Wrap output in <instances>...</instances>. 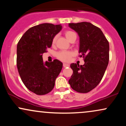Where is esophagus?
<instances>
[{
	"label": "esophagus",
	"instance_id": "obj_1",
	"mask_svg": "<svg viewBox=\"0 0 126 126\" xmlns=\"http://www.w3.org/2000/svg\"><path fill=\"white\" fill-rule=\"evenodd\" d=\"M63 67H69V64H66V63H63Z\"/></svg>",
	"mask_w": 126,
	"mask_h": 126
}]
</instances>
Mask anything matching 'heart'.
I'll list each match as a JSON object with an SVG mask.
<instances>
[{
    "mask_svg": "<svg viewBox=\"0 0 126 126\" xmlns=\"http://www.w3.org/2000/svg\"><path fill=\"white\" fill-rule=\"evenodd\" d=\"M64 35L66 37L69 41H71L73 39L76 38V35L74 32L72 31H65ZM56 39H57V36H54L53 37V40H52V43L54 44L56 43ZM73 56V53L71 51H61L57 53L56 54V57L57 58L59 59L60 60L63 62H68L70 60V58L72 56Z\"/></svg>",
    "mask_w": 126,
    "mask_h": 126,
    "instance_id": "obj_1",
    "label": "heart"
}]
</instances>
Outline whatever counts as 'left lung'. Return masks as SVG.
<instances>
[{
  "label": "left lung",
  "mask_w": 126,
  "mask_h": 126,
  "mask_svg": "<svg viewBox=\"0 0 126 126\" xmlns=\"http://www.w3.org/2000/svg\"><path fill=\"white\" fill-rule=\"evenodd\" d=\"M79 36L80 57L83 65L72 63L73 74L69 83L73 90L87 93L96 87L103 78L109 62V43L100 28L90 22L69 24Z\"/></svg>",
  "instance_id": "8db88e82"
}]
</instances>
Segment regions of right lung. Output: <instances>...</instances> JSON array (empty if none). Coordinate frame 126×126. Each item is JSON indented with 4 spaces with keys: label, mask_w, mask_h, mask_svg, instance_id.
Masks as SVG:
<instances>
[{
    "label": "right lung",
    "mask_w": 126,
    "mask_h": 126,
    "mask_svg": "<svg viewBox=\"0 0 126 126\" xmlns=\"http://www.w3.org/2000/svg\"><path fill=\"white\" fill-rule=\"evenodd\" d=\"M61 25L40 24L24 33L17 45V68L25 86L37 95L47 94L53 90L63 63L55 59L43 60V54L50 48L53 37L61 31Z\"/></svg>",
    "instance_id": "right-lung-1"
}]
</instances>
